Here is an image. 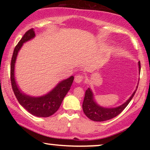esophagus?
<instances>
[{
	"label": "esophagus",
	"mask_w": 150,
	"mask_h": 150,
	"mask_svg": "<svg viewBox=\"0 0 150 150\" xmlns=\"http://www.w3.org/2000/svg\"><path fill=\"white\" fill-rule=\"evenodd\" d=\"M83 80H84V76L83 75L79 74V75L76 76V77H75V82H76V83H81V82L83 81Z\"/></svg>",
	"instance_id": "esophagus-1"
}]
</instances>
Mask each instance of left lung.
I'll use <instances>...</instances> for the list:
<instances>
[{"label":"left lung","instance_id":"1","mask_svg":"<svg viewBox=\"0 0 150 150\" xmlns=\"http://www.w3.org/2000/svg\"><path fill=\"white\" fill-rule=\"evenodd\" d=\"M139 71H141V63L140 61L139 62ZM137 89L135 90L132 96L125 102L122 106H118L117 108H102L101 106H98L93 100V93L89 88L86 90L85 98H84L83 103V110L85 115L89 118L90 120L95 121V122H104L110 119H112L120 114L125 108L128 106L130 103L131 100L132 99L133 96L136 93Z\"/></svg>","mask_w":150,"mask_h":150}]
</instances>
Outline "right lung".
Here are the masks:
<instances>
[{"label": "right lung", "instance_id": "obj_1", "mask_svg": "<svg viewBox=\"0 0 150 150\" xmlns=\"http://www.w3.org/2000/svg\"><path fill=\"white\" fill-rule=\"evenodd\" d=\"M34 37V28H30L25 33L16 46L11 61L10 79L12 89L19 103L30 114L41 117H47L56 112L60 107L63 98L70 89L74 81V76L61 81L52 91L40 98L30 97L20 91L14 79V65L16 57L23 43L27 42Z\"/></svg>", "mask_w": 150, "mask_h": 150}]
</instances>
